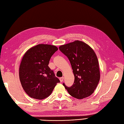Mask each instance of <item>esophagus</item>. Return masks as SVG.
<instances>
[{"instance_id":"obj_1","label":"esophagus","mask_w":124,"mask_h":124,"mask_svg":"<svg viewBox=\"0 0 124 124\" xmlns=\"http://www.w3.org/2000/svg\"><path fill=\"white\" fill-rule=\"evenodd\" d=\"M63 78H64L63 77H61L59 78V80H60V81H61V82H62L63 81Z\"/></svg>"}]
</instances>
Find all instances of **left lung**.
Wrapping results in <instances>:
<instances>
[{
  "instance_id": "8db88e82",
  "label": "left lung",
  "mask_w": 124,
  "mask_h": 124,
  "mask_svg": "<svg viewBox=\"0 0 124 124\" xmlns=\"http://www.w3.org/2000/svg\"><path fill=\"white\" fill-rule=\"evenodd\" d=\"M69 60L74 76L71 87L63 83L69 94L77 99L91 96L100 80V71L97 56L87 44L78 40L59 47Z\"/></svg>"
}]
</instances>
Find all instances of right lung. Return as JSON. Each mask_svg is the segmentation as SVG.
<instances>
[{
    "label": "right lung",
    "instance_id": "right-lung-1",
    "mask_svg": "<svg viewBox=\"0 0 124 124\" xmlns=\"http://www.w3.org/2000/svg\"><path fill=\"white\" fill-rule=\"evenodd\" d=\"M57 50L54 46L41 44L31 48L24 54L20 66V80L25 92L31 98H46L60 82L48 66L52 56Z\"/></svg>",
    "mask_w": 124,
    "mask_h": 124
}]
</instances>
